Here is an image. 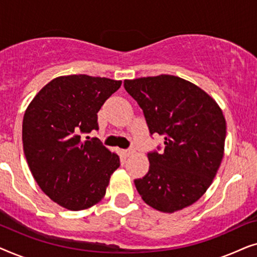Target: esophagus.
I'll list each match as a JSON object with an SVG mask.
<instances>
[{
    "label": "esophagus",
    "instance_id": "1",
    "mask_svg": "<svg viewBox=\"0 0 257 257\" xmlns=\"http://www.w3.org/2000/svg\"><path fill=\"white\" fill-rule=\"evenodd\" d=\"M133 153H135V151H133V150H125V151H122V154H124L125 157L132 156Z\"/></svg>",
    "mask_w": 257,
    "mask_h": 257
}]
</instances>
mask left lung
<instances>
[{"label": "left lung", "mask_w": 257, "mask_h": 257, "mask_svg": "<svg viewBox=\"0 0 257 257\" xmlns=\"http://www.w3.org/2000/svg\"><path fill=\"white\" fill-rule=\"evenodd\" d=\"M150 133L165 136L163 153L147 154L150 168L135 185L152 208L174 213L193 205L215 178L224 153L226 119L208 93L180 77L125 79Z\"/></svg>", "instance_id": "left-lung-1"}]
</instances>
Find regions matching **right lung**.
<instances>
[{
    "label": "right lung",
    "instance_id": "add662e5",
    "mask_svg": "<svg viewBox=\"0 0 257 257\" xmlns=\"http://www.w3.org/2000/svg\"><path fill=\"white\" fill-rule=\"evenodd\" d=\"M120 85L105 77L59 76L28 105L22 124L28 166L42 191L63 208L82 210L99 202L120 165L118 154L97 138H82L98 130V111Z\"/></svg>",
    "mask_w": 257,
    "mask_h": 257
}]
</instances>
